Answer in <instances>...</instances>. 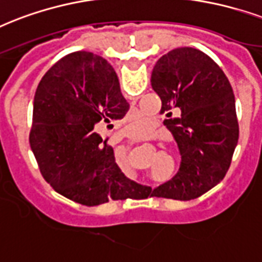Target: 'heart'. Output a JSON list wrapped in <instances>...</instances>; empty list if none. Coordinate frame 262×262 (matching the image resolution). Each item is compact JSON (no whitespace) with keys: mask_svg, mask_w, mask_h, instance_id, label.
Instances as JSON below:
<instances>
[{"mask_svg":"<svg viewBox=\"0 0 262 262\" xmlns=\"http://www.w3.org/2000/svg\"><path fill=\"white\" fill-rule=\"evenodd\" d=\"M149 129V121L147 118H137L129 125V132L132 136H144Z\"/></svg>","mask_w":262,"mask_h":262,"instance_id":"obj_1","label":"heart"}]
</instances>
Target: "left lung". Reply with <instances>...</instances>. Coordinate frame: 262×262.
I'll return each instance as SVG.
<instances>
[{
    "mask_svg": "<svg viewBox=\"0 0 262 262\" xmlns=\"http://www.w3.org/2000/svg\"><path fill=\"white\" fill-rule=\"evenodd\" d=\"M151 85L161 97L163 125L177 141L181 165L170 181L155 189L141 187L135 198L201 196L224 179L237 144L232 86L214 60L195 48L163 55L154 66Z\"/></svg>",
    "mask_w": 262,
    "mask_h": 262,
    "instance_id": "1",
    "label": "left lung"
}]
</instances>
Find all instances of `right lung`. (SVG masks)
Instances as JSON below:
<instances>
[{
	"label": "right lung",
	"instance_id": "right-lung-1",
	"mask_svg": "<svg viewBox=\"0 0 262 262\" xmlns=\"http://www.w3.org/2000/svg\"><path fill=\"white\" fill-rule=\"evenodd\" d=\"M127 110L111 64L91 52L70 53L43 75L34 96L30 147L56 192L85 206L135 198L137 184L93 132Z\"/></svg>",
	"mask_w": 262,
	"mask_h": 262
}]
</instances>
